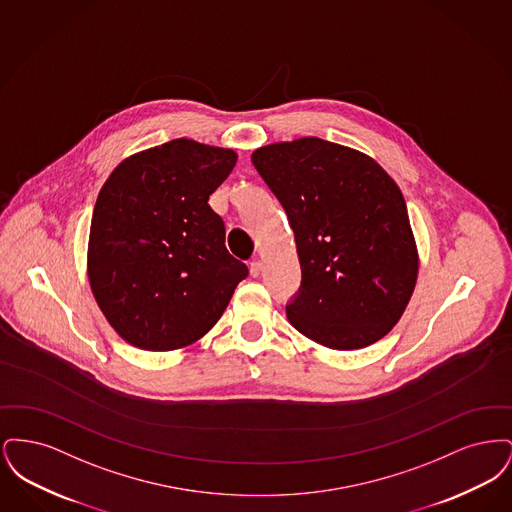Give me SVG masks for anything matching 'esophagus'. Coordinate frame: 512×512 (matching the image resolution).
Instances as JSON below:
<instances>
[{
    "mask_svg": "<svg viewBox=\"0 0 512 512\" xmlns=\"http://www.w3.org/2000/svg\"><path fill=\"white\" fill-rule=\"evenodd\" d=\"M261 270H263L261 261H251V263H249V274H251L253 278H257V276L261 274Z\"/></svg>",
    "mask_w": 512,
    "mask_h": 512,
    "instance_id": "obj_1",
    "label": "esophagus"
}]
</instances>
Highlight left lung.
I'll return each mask as SVG.
<instances>
[{
    "label": "left lung",
    "mask_w": 512,
    "mask_h": 512,
    "mask_svg": "<svg viewBox=\"0 0 512 512\" xmlns=\"http://www.w3.org/2000/svg\"><path fill=\"white\" fill-rule=\"evenodd\" d=\"M251 161L295 236L301 284L286 305L293 328L343 351L384 338L418 274L407 205L390 174L320 138L261 147Z\"/></svg>",
    "instance_id": "8db88e82"
}]
</instances>
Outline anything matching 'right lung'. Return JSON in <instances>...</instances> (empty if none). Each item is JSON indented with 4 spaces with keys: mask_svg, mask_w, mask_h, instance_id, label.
Segmentation results:
<instances>
[{
    "mask_svg": "<svg viewBox=\"0 0 512 512\" xmlns=\"http://www.w3.org/2000/svg\"><path fill=\"white\" fill-rule=\"evenodd\" d=\"M236 161L232 149L180 138L124 159L103 184L88 274L99 309L128 343L147 351L194 343L249 274L209 205Z\"/></svg>",
    "mask_w": 512,
    "mask_h": 512,
    "instance_id": "1",
    "label": "right lung"
}]
</instances>
